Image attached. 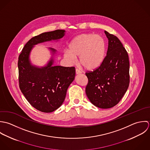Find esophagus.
Returning a JSON list of instances; mask_svg holds the SVG:
<instances>
[{
    "label": "esophagus",
    "instance_id": "esophagus-1",
    "mask_svg": "<svg viewBox=\"0 0 150 150\" xmlns=\"http://www.w3.org/2000/svg\"><path fill=\"white\" fill-rule=\"evenodd\" d=\"M75 71H76V74H77V75H79V74H81V71H79L78 69H76Z\"/></svg>",
    "mask_w": 150,
    "mask_h": 150
}]
</instances>
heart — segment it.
Segmentation results:
<instances>
[{"label":"heart","instance_id":"heart-1","mask_svg":"<svg viewBox=\"0 0 150 150\" xmlns=\"http://www.w3.org/2000/svg\"><path fill=\"white\" fill-rule=\"evenodd\" d=\"M68 52L64 57L74 63L79 57L81 65L86 70L93 71L99 68L106 55V43L100 35L83 33L75 38L69 43Z\"/></svg>","mask_w":150,"mask_h":150}]
</instances>
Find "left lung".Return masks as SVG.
Listing matches in <instances>:
<instances>
[{"label":"left lung","instance_id":"1","mask_svg":"<svg viewBox=\"0 0 150 150\" xmlns=\"http://www.w3.org/2000/svg\"><path fill=\"white\" fill-rule=\"evenodd\" d=\"M104 32L108 39L107 56L99 68L85 74L88 79L86 94L96 107L107 109L116 105L127 90L130 66L127 52L120 39Z\"/></svg>","mask_w":150,"mask_h":150}]
</instances>
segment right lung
<instances>
[{
  "label": "right lung",
  "mask_w": 150,
  "mask_h": 150,
  "mask_svg": "<svg viewBox=\"0 0 150 150\" xmlns=\"http://www.w3.org/2000/svg\"><path fill=\"white\" fill-rule=\"evenodd\" d=\"M65 30H62L42 33L31 38L22 50L18 61L20 89L30 105L43 112H52L63 103L67 91L75 76L74 67L53 66L54 60L46 66H33L30 54L33 46L38 43L62 38ZM50 50L55 53L53 48Z\"/></svg>",
  "instance_id": "obj_1"
}]
</instances>
